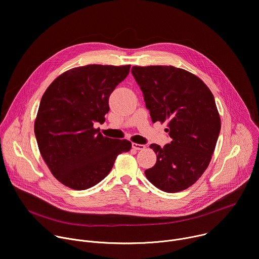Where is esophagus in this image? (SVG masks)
Here are the masks:
<instances>
[{"label": "esophagus", "mask_w": 259, "mask_h": 259, "mask_svg": "<svg viewBox=\"0 0 259 259\" xmlns=\"http://www.w3.org/2000/svg\"><path fill=\"white\" fill-rule=\"evenodd\" d=\"M132 149L136 150V151H142L145 149V146L143 144H139V143H132Z\"/></svg>", "instance_id": "1"}]
</instances>
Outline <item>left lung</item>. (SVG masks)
Wrapping results in <instances>:
<instances>
[{
  "instance_id": "left-lung-1",
  "label": "left lung",
  "mask_w": 259,
  "mask_h": 259,
  "mask_svg": "<svg viewBox=\"0 0 259 259\" xmlns=\"http://www.w3.org/2000/svg\"><path fill=\"white\" fill-rule=\"evenodd\" d=\"M131 72L153 123L167 122L165 131L172 138L164 147L150 145L157 162L144 174L161 191L187 190L205 172L215 150L221 124L214 96L199 77L172 65L133 66Z\"/></svg>"
}]
</instances>
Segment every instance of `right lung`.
I'll return each instance as SVG.
<instances>
[{
  "label": "right lung",
  "mask_w": 259,
  "mask_h": 259,
  "mask_svg": "<svg viewBox=\"0 0 259 259\" xmlns=\"http://www.w3.org/2000/svg\"><path fill=\"white\" fill-rule=\"evenodd\" d=\"M130 65L88 64L58 76L42 96L34 120L39 151L53 176L65 187L83 191L112 170L117 157L131 150L127 139L103 136L108 98L128 76Z\"/></svg>",
  "instance_id": "right-lung-1"
}]
</instances>
